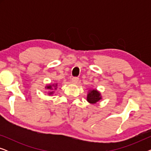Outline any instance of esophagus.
<instances>
[{"label":"esophagus","mask_w":151,"mask_h":151,"mask_svg":"<svg viewBox=\"0 0 151 151\" xmlns=\"http://www.w3.org/2000/svg\"><path fill=\"white\" fill-rule=\"evenodd\" d=\"M78 80H79V78H78V77H73L71 78V82H73V84L78 83Z\"/></svg>","instance_id":"esophagus-1"}]
</instances>
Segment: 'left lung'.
<instances>
[{
  "label": "left lung",
  "mask_w": 151,
  "mask_h": 151,
  "mask_svg": "<svg viewBox=\"0 0 151 151\" xmlns=\"http://www.w3.org/2000/svg\"><path fill=\"white\" fill-rule=\"evenodd\" d=\"M101 99L100 94L98 91L96 90H92L91 91L90 93H88L87 96V101L88 102L91 103V104H94L98 102Z\"/></svg>",
  "instance_id": "obj_1"
}]
</instances>
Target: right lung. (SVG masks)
Instances as JSON below:
<instances>
[{
    "label": "right lung",
    "mask_w": 151,
    "mask_h": 151,
    "mask_svg": "<svg viewBox=\"0 0 151 151\" xmlns=\"http://www.w3.org/2000/svg\"><path fill=\"white\" fill-rule=\"evenodd\" d=\"M47 88H49V89H51V88H52V87H51V85L47 86ZM53 93V92H50V93H49L51 94V93Z\"/></svg>",
    "instance_id": "add662e5"
}]
</instances>
